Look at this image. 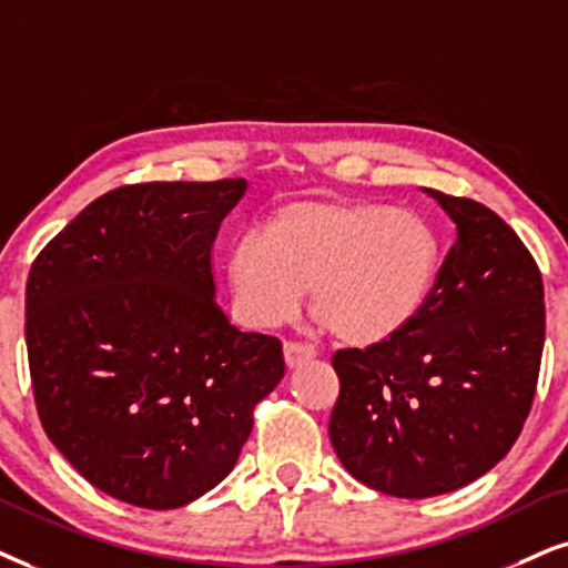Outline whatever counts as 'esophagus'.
<instances>
[{"mask_svg":"<svg viewBox=\"0 0 568 568\" xmlns=\"http://www.w3.org/2000/svg\"><path fill=\"white\" fill-rule=\"evenodd\" d=\"M283 354H285V364H288L291 369H298V367H304V364L312 362V358L317 356V351H314L312 346H306V343L288 341L283 346Z\"/></svg>","mask_w":568,"mask_h":568,"instance_id":"obj_1","label":"esophagus"}]
</instances>
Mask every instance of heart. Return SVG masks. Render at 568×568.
Returning a JSON list of instances; mask_svg holds the SVG:
<instances>
[{
	"mask_svg": "<svg viewBox=\"0 0 568 568\" xmlns=\"http://www.w3.org/2000/svg\"><path fill=\"white\" fill-rule=\"evenodd\" d=\"M435 272L437 241L427 222L367 201L288 204L227 256L243 325H285L312 285L320 322L351 346H377L412 325Z\"/></svg>",
	"mask_w": 568,
	"mask_h": 568,
	"instance_id": "heart-1",
	"label": "heart"
}]
</instances>
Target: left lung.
Masks as SVG:
<instances>
[{
	"mask_svg": "<svg viewBox=\"0 0 568 568\" xmlns=\"http://www.w3.org/2000/svg\"><path fill=\"white\" fill-rule=\"evenodd\" d=\"M425 191L458 233L425 306L390 341L333 356L329 443L396 498L458 490L511 450L545 343L542 277L519 235L479 201Z\"/></svg>",
	"mask_w": 568,
	"mask_h": 568,
	"instance_id": "obj_1",
	"label": "left lung"
}]
</instances>
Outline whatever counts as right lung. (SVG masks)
Wrapping results in <instances>:
<instances>
[{
	"label": "right lung",
	"mask_w": 568,
	"mask_h": 568,
	"mask_svg": "<svg viewBox=\"0 0 568 568\" xmlns=\"http://www.w3.org/2000/svg\"><path fill=\"white\" fill-rule=\"evenodd\" d=\"M248 183L120 185L36 256L26 343L39 419L93 487L181 508L233 471L283 343L214 298L212 246Z\"/></svg>",
	"instance_id": "1"
}]
</instances>
